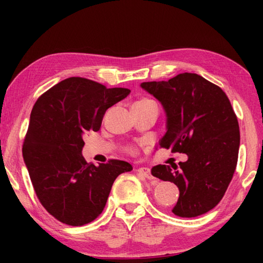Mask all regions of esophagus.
I'll list each match as a JSON object with an SVG mask.
<instances>
[{"label": "esophagus", "instance_id": "34e87169", "mask_svg": "<svg viewBox=\"0 0 263 263\" xmlns=\"http://www.w3.org/2000/svg\"><path fill=\"white\" fill-rule=\"evenodd\" d=\"M138 173H139V174L142 175L144 177H146V179H148V180H152L153 179L152 174H151V169L149 168L141 167V168L138 169Z\"/></svg>", "mask_w": 263, "mask_h": 263}]
</instances>
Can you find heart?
<instances>
[{
	"label": "heart",
	"mask_w": 263,
	"mask_h": 263,
	"mask_svg": "<svg viewBox=\"0 0 263 263\" xmlns=\"http://www.w3.org/2000/svg\"><path fill=\"white\" fill-rule=\"evenodd\" d=\"M145 102H152V100H149V99H142V100H140V101L136 102V103H145ZM128 152H130V153H135L136 151H135V149H128Z\"/></svg>",
	"instance_id": "b5f03b06"
}]
</instances>
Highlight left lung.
<instances>
[{
	"label": "left lung",
	"instance_id": "1",
	"mask_svg": "<svg viewBox=\"0 0 263 263\" xmlns=\"http://www.w3.org/2000/svg\"><path fill=\"white\" fill-rule=\"evenodd\" d=\"M140 86L166 111L167 132L160 147L188 155L179 166L152 168L153 176L173 182L180 190L173 213L191 218L212 210L228 190L238 162L240 131L229 97L195 73Z\"/></svg>",
	"mask_w": 263,
	"mask_h": 263
}]
</instances>
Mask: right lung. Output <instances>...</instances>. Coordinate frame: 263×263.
<instances>
[{"mask_svg":"<svg viewBox=\"0 0 263 263\" xmlns=\"http://www.w3.org/2000/svg\"><path fill=\"white\" fill-rule=\"evenodd\" d=\"M130 91L68 78L34 103L24 138V162L39 202L64 224L82 226L96 219L116 177L132 171L122 160L95 166L82 157L84 135L99 131L105 111Z\"/></svg>","mask_w":263,"mask_h":263,"instance_id":"1","label":"right lung"}]
</instances>
